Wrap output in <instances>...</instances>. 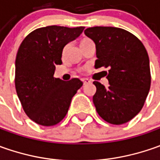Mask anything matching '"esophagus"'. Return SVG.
I'll return each instance as SVG.
<instances>
[{"label":"esophagus","instance_id":"obj_1","mask_svg":"<svg viewBox=\"0 0 160 160\" xmlns=\"http://www.w3.org/2000/svg\"><path fill=\"white\" fill-rule=\"evenodd\" d=\"M82 82H83V85H85V84H87V83H91V81H90L89 79H86V78H83V79H82Z\"/></svg>","mask_w":160,"mask_h":160}]
</instances>
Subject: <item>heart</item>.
Wrapping results in <instances>:
<instances>
[{
	"mask_svg": "<svg viewBox=\"0 0 160 160\" xmlns=\"http://www.w3.org/2000/svg\"><path fill=\"white\" fill-rule=\"evenodd\" d=\"M87 41H91V40H89V39H84V40H83L82 42H81V43H82V42H87Z\"/></svg>",
	"mask_w": 160,
	"mask_h": 160,
	"instance_id": "b5f03b06",
	"label": "heart"
}]
</instances>
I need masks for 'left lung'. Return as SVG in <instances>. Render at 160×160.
I'll return each instance as SVG.
<instances>
[{
	"instance_id": "obj_1",
	"label": "left lung",
	"mask_w": 160,
	"mask_h": 160,
	"mask_svg": "<svg viewBox=\"0 0 160 160\" xmlns=\"http://www.w3.org/2000/svg\"><path fill=\"white\" fill-rule=\"evenodd\" d=\"M84 34L95 42V68H108L106 88L94 81L92 101L97 113L112 125L132 119L142 108L151 88L148 52L142 42L125 29L94 27Z\"/></svg>"
}]
</instances>
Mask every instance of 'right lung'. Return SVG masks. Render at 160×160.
<instances>
[{
	"label": "right lung",
	"instance_id": "1",
	"mask_svg": "<svg viewBox=\"0 0 160 160\" xmlns=\"http://www.w3.org/2000/svg\"><path fill=\"white\" fill-rule=\"evenodd\" d=\"M84 28L49 26L37 28L23 40L17 53L15 87L25 113L36 124L57 125L67 115L73 96L82 85L78 78L68 82L53 77L61 65L63 48Z\"/></svg>",
	"mask_w": 160,
	"mask_h": 160
}]
</instances>
